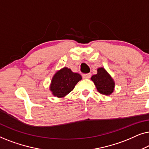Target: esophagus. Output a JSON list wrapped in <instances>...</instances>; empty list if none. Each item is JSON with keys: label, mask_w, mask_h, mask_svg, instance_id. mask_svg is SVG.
<instances>
[{"label": "esophagus", "mask_w": 149, "mask_h": 149, "mask_svg": "<svg viewBox=\"0 0 149 149\" xmlns=\"http://www.w3.org/2000/svg\"><path fill=\"white\" fill-rule=\"evenodd\" d=\"M91 76V73H87V74H83V78L85 79H90Z\"/></svg>", "instance_id": "obj_1"}]
</instances>
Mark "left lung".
<instances>
[{"label": "left lung", "instance_id": "left-lung-1", "mask_svg": "<svg viewBox=\"0 0 149 149\" xmlns=\"http://www.w3.org/2000/svg\"><path fill=\"white\" fill-rule=\"evenodd\" d=\"M94 83L97 90L102 94L109 95L113 92L115 88V81L104 68H97V73L91 77Z\"/></svg>", "mask_w": 149, "mask_h": 149}]
</instances>
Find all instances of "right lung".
I'll list each match as a JSON object with an SVG mask.
<instances>
[{"instance_id": "right-lung-1", "label": "right lung", "mask_w": 149, "mask_h": 149, "mask_svg": "<svg viewBox=\"0 0 149 149\" xmlns=\"http://www.w3.org/2000/svg\"><path fill=\"white\" fill-rule=\"evenodd\" d=\"M81 79L82 77L80 74L64 67L54 75L51 82L50 90L55 96L63 97L72 91Z\"/></svg>"}]
</instances>
